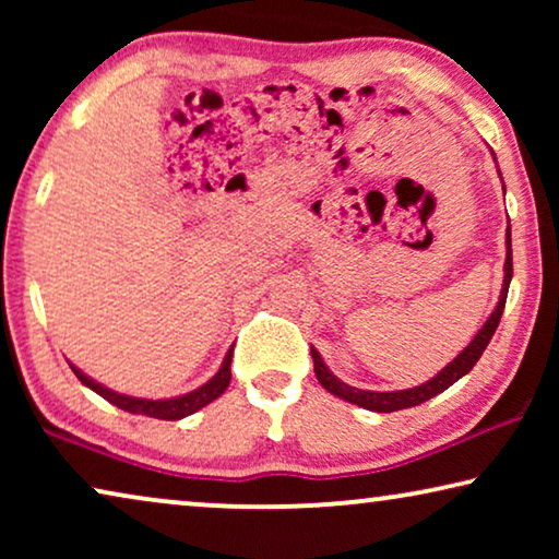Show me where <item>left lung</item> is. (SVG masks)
<instances>
[{"label": "left lung", "mask_w": 559, "mask_h": 559, "mask_svg": "<svg viewBox=\"0 0 559 559\" xmlns=\"http://www.w3.org/2000/svg\"><path fill=\"white\" fill-rule=\"evenodd\" d=\"M511 274H514V266H511V228H509V231H507V264H503V287H501L499 305H496L491 318H488L484 328H480V331L476 333V338H473L468 346H465L461 354H457V358H453V361H450L445 369L438 373V377L425 381V384H419L415 389H402V392H366V389L348 386L346 381L333 377L331 369H328V366L323 364V358H320L318 350L310 348L312 366H316L318 381L331 394L341 396V400H346L350 404H358V407H364V409H371V412H396V409L417 407V404L432 400V396L445 392L448 386H453L457 379L465 377V373H468L473 366H476L480 354L486 350L488 341H491V335L496 333V328H499V323H501L503 305H507V295H509Z\"/></svg>", "instance_id": "obj_1"}]
</instances>
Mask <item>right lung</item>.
I'll return each instance as SVG.
<instances>
[{
    "label": "right lung",
    "mask_w": 559,
    "mask_h": 559,
    "mask_svg": "<svg viewBox=\"0 0 559 559\" xmlns=\"http://www.w3.org/2000/svg\"><path fill=\"white\" fill-rule=\"evenodd\" d=\"M231 356H234V348L226 354L216 377H213L211 381H205L203 386H198L195 392L175 396V400H140V396L117 394V392H111V389L98 384V381L88 379L86 373H83L81 369H75L73 364H71V369L75 377L83 381V384H86L88 389H94L96 394H102L106 402L117 404L119 409L132 412V415H147L155 419H182V417L193 415V412H198L201 407H205V404H211L213 400H218V396L226 392L228 381H231Z\"/></svg>",
    "instance_id": "1"
}]
</instances>
